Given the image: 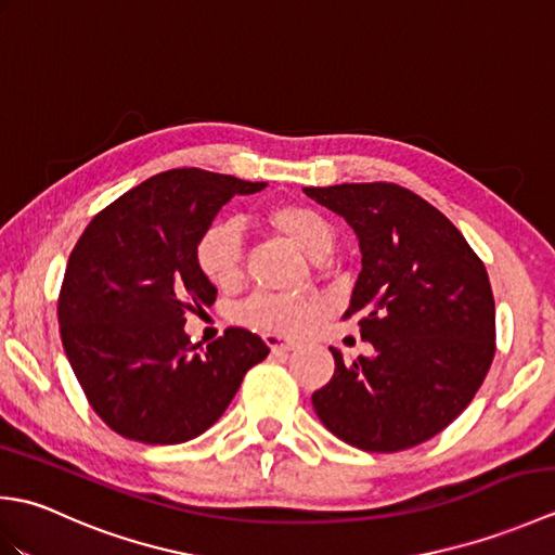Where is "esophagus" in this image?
Returning <instances> with one entry per match:
<instances>
[{"instance_id":"1","label":"esophagus","mask_w":555,"mask_h":555,"mask_svg":"<svg viewBox=\"0 0 555 555\" xmlns=\"http://www.w3.org/2000/svg\"><path fill=\"white\" fill-rule=\"evenodd\" d=\"M264 344L271 348V352H288V350H296L298 344L291 338H284L279 334H264Z\"/></svg>"}]
</instances>
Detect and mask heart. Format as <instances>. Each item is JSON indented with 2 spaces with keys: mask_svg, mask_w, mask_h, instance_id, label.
I'll return each mask as SVG.
<instances>
[{
  "mask_svg": "<svg viewBox=\"0 0 555 555\" xmlns=\"http://www.w3.org/2000/svg\"><path fill=\"white\" fill-rule=\"evenodd\" d=\"M271 229H276L300 253L320 262L334 247V227L328 219L308 205H279L269 215ZM243 235L233 221H217L207 227L195 243V264L211 286L231 288L241 281ZM326 312L324 300L314 296L288 298L257 293L241 308V320L267 334L298 336L312 328Z\"/></svg>",
  "mask_w": 555,
  "mask_h": 555,
  "instance_id": "1",
  "label": "heart"
}]
</instances>
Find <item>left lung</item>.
Instances as JSON below:
<instances>
[{"label": "left lung", "mask_w": 555, "mask_h": 555, "mask_svg": "<svg viewBox=\"0 0 555 555\" xmlns=\"http://www.w3.org/2000/svg\"><path fill=\"white\" fill-rule=\"evenodd\" d=\"M356 231L362 271L344 317H360L372 358L344 362L312 393L324 427L370 453L412 448L446 429L496 352L487 267L451 221L396 183L302 188Z\"/></svg>", "instance_id": "1"}]
</instances>
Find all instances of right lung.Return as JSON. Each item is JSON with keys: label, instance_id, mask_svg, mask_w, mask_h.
I'll return each mask as SVG.
<instances>
[{"label": "right lung", "instance_id": "obj_1", "mask_svg": "<svg viewBox=\"0 0 555 555\" xmlns=\"http://www.w3.org/2000/svg\"><path fill=\"white\" fill-rule=\"evenodd\" d=\"M264 188L203 169L164 171L82 231L59 293V332L92 410L116 434L162 446L195 439L269 356L245 328H227L203 352L183 328L185 312L217 300L195 264L199 233L233 195Z\"/></svg>", "mask_w": 555, "mask_h": 555}]
</instances>
